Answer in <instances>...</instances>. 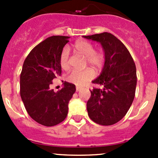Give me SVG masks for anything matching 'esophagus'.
<instances>
[{
  "label": "esophagus",
  "instance_id": "34e87169",
  "mask_svg": "<svg viewBox=\"0 0 158 158\" xmlns=\"http://www.w3.org/2000/svg\"><path fill=\"white\" fill-rule=\"evenodd\" d=\"M80 90H81V89L79 88V87L76 86V92H79V91H80Z\"/></svg>",
  "mask_w": 158,
  "mask_h": 158
}]
</instances>
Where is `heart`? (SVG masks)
Segmentation results:
<instances>
[{
	"mask_svg": "<svg viewBox=\"0 0 158 158\" xmlns=\"http://www.w3.org/2000/svg\"><path fill=\"white\" fill-rule=\"evenodd\" d=\"M75 49L85 56L87 62L91 66L98 69L104 65L105 53L101 50H95L92 43L87 40H79L75 44ZM60 65L62 69H67L69 66V50L65 47L62 49L60 56ZM94 77V73L91 69L83 70L74 69L68 75L67 80L78 86H82Z\"/></svg>",
	"mask_w": 158,
	"mask_h": 158,
	"instance_id": "1",
	"label": "heart"
}]
</instances>
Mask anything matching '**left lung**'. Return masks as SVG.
<instances>
[{"label": "left lung", "mask_w": 158, "mask_h": 158, "mask_svg": "<svg viewBox=\"0 0 158 158\" xmlns=\"http://www.w3.org/2000/svg\"><path fill=\"white\" fill-rule=\"evenodd\" d=\"M83 37L100 43L105 53L101 74L92 81L102 89L90 90L91 97L86 105L88 114L98 125H114L123 118L135 98V62L126 47L111 33L105 32Z\"/></svg>", "instance_id": "obj_1"}]
</instances>
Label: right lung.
<instances>
[{"label":"right lung","instance_id":"obj_1","mask_svg":"<svg viewBox=\"0 0 158 158\" xmlns=\"http://www.w3.org/2000/svg\"><path fill=\"white\" fill-rule=\"evenodd\" d=\"M69 36H52L40 43L23 63L20 73V96L29 115L37 123L51 127L64 121L76 85L64 82L55 92L52 80L61 76L60 56Z\"/></svg>","mask_w":158,"mask_h":158}]
</instances>
